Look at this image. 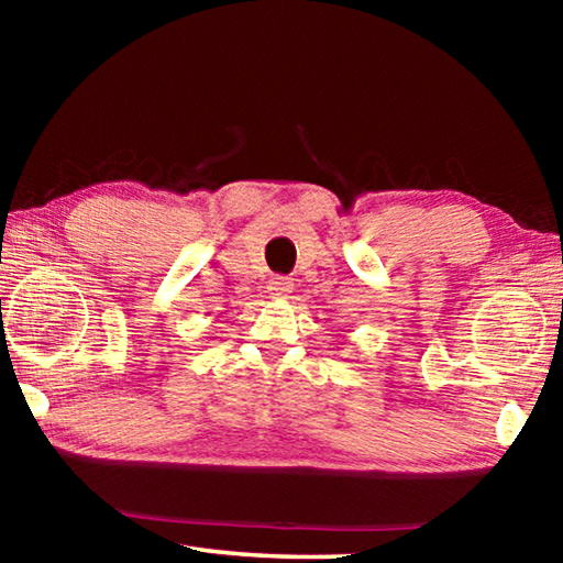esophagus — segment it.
<instances>
[{
	"label": "esophagus",
	"mask_w": 563,
	"mask_h": 563,
	"mask_svg": "<svg viewBox=\"0 0 563 563\" xmlns=\"http://www.w3.org/2000/svg\"><path fill=\"white\" fill-rule=\"evenodd\" d=\"M268 290L271 295H275V298H288V292L292 290V283L288 278H273Z\"/></svg>",
	"instance_id": "34e87169"
}]
</instances>
